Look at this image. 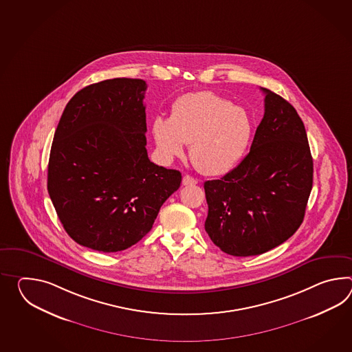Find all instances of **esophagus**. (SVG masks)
Instances as JSON below:
<instances>
[{"instance_id": "34e87169", "label": "esophagus", "mask_w": 352, "mask_h": 352, "mask_svg": "<svg viewBox=\"0 0 352 352\" xmlns=\"http://www.w3.org/2000/svg\"><path fill=\"white\" fill-rule=\"evenodd\" d=\"M198 182L195 178H192L190 175H184L183 177V186H195Z\"/></svg>"}]
</instances>
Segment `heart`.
Segmentation results:
<instances>
[{"label": "heart", "mask_w": 352, "mask_h": 352, "mask_svg": "<svg viewBox=\"0 0 352 352\" xmlns=\"http://www.w3.org/2000/svg\"><path fill=\"white\" fill-rule=\"evenodd\" d=\"M153 135L160 155L173 160L190 144L189 157L206 175H223L240 162L252 136V120L239 106L210 91L183 94L169 120L155 118Z\"/></svg>", "instance_id": "heart-1"}]
</instances>
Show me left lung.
<instances>
[{
	"mask_svg": "<svg viewBox=\"0 0 352 352\" xmlns=\"http://www.w3.org/2000/svg\"><path fill=\"white\" fill-rule=\"evenodd\" d=\"M265 94V112L250 153L221 179L204 183L206 232L221 250L252 256L287 241L305 219L313 159L305 124L279 94Z\"/></svg>",
	"mask_w": 352,
	"mask_h": 352,
	"instance_id": "1",
	"label": "left lung"
}]
</instances>
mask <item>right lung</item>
<instances>
[{"instance_id": "obj_1", "label": "right lung", "mask_w": 352, "mask_h": 352, "mask_svg": "<svg viewBox=\"0 0 352 352\" xmlns=\"http://www.w3.org/2000/svg\"><path fill=\"white\" fill-rule=\"evenodd\" d=\"M142 79L113 78L72 97L55 130L47 192L76 243L118 252L151 230L182 174L148 160Z\"/></svg>"}]
</instances>
